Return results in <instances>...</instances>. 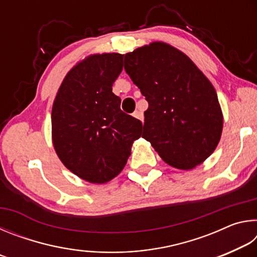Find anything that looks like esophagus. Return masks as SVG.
<instances>
[{"label":"esophagus","mask_w":257,"mask_h":257,"mask_svg":"<svg viewBox=\"0 0 257 257\" xmlns=\"http://www.w3.org/2000/svg\"><path fill=\"white\" fill-rule=\"evenodd\" d=\"M133 116H135V118L138 119V120H141L142 122H143V120H144V115H143V113L139 112V111H135L133 113Z\"/></svg>","instance_id":"1"}]
</instances>
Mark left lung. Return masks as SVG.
<instances>
[{
    "mask_svg": "<svg viewBox=\"0 0 257 257\" xmlns=\"http://www.w3.org/2000/svg\"><path fill=\"white\" fill-rule=\"evenodd\" d=\"M124 70L141 89L143 138L180 170L202 164L219 144L223 114L212 82L184 52L153 42L124 55Z\"/></svg>",
    "mask_w": 257,
    "mask_h": 257,
    "instance_id": "8db88e82",
    "label": "left lung"
}]
</instances>
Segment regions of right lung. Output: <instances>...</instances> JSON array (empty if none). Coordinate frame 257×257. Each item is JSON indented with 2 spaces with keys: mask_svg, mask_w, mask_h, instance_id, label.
<instances>
[{
  "mask_svg": "<svg viewBox=\"0 0 257 257\" xmlns=\"http://www.w3.org/2000/svg\"><path fill=\"white\" fill-rule=\"evenodd\" d=\"M120 53L88 55L70 69L52 107V142L73 175L105 184L122 171L142 122L121 111L112 85L122 71Z\"/></svg>",
  "mask_w": 257,
  "mask_h": 257,
  "instance_id": "1",
  "label": "right lung"
}]
</instances>
